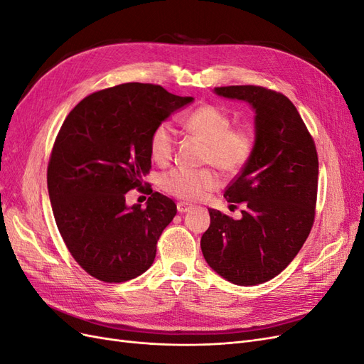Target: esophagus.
<instances>
[{"instance_id": "34e87169", "label": "esophagus", "mask_w": 364, "mask_h": 364, "mask_svg": "<svg viewBox=\"0 0 364 364\" xmlns=\"http://www.w3.org/2000/svg\"><path fill=\"white\" fill-rule=\"evenodd\" d=\"M191 208H193V205H190V203H185V202H179V203H178V211H179L181 214L188 213Z\"/></svg>"}]
</instances>
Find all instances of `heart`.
Listing matches in <instances>:
<instances>
[{"label":"heart","instance_id":"b5f03b06","mask_svg":"<svg viewBox=\"0 0 364 364\" xmlns=\"http://www.w3.org/2000/svg\"><path fill=\"white\" fill-rule=\"evenodd\" d=\"M185 129L206 142L203 162L213 164L226 174L240 171L253 151L250 132L232 127V118L215 105H202L183 119ZM176 130L170 121H162L150 135V153L158 164H167L174 151ZM161 188L182 200H199L220 185L218 174L211 168L176 167L159 179Z\"/></svg>","mask_w":364,"mask_h":364}]
</instances>
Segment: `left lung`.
Returning a JSON list of instances; mask_svg holds the SVG:
<instances>
[{
	"instance_id": "8db88e82",
	"label": "left lung",
	"mask_w": 364,
	"mask_h": 364,
	"mask_svg": "<svg viewBox=\"0 0 364 364\" xmlns=\"http://www.w3.org/2000/svg\"><path fill=\"white\" fill-rule=\"evenodd\" d=\"M220 97L255 111L252 156L229 183L225 199L243 203L240 220L217 209L200 247L209 267L237 285L279 274L304 246L314 223L318 159L313 136L287 97L262 86L214 87Z\"/></svg>"
}]
</instances>
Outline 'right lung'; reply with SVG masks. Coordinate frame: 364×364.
Instances as JSON below:
<instances>
[{
    "mask_svg": "<svg viewBox=\"0 0 364 364\" xmlns=\"http://www.w3.org/2000/svg\"><path fill=\"white\" fill-rule=\"evenodd\" d=\"M193 100L159 85L124 83L85 97L65 118L48 162V194L65 245L91 277L124 282L155 261L178 208L149 186L146 208L127 206L126 194L151 168L153 129Z\"/></svg>",
    "mask_w": 364,
    "mask_h": 364,
    "instance_id": "right-lung-1",
    "label": "right lung"
}]
</instances>
